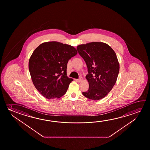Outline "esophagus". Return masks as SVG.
Returning <instances> with one entry per match:
<instances>
[{
  "label": "esophagus",
  "mask_w": 150,
  "mask_h": 150,
  "mask_svg": "<svg viewBox=\"0 0 150 150\" xmlns=\"http://www.w3.org/2000/svg\"><path fill=\"white\" fill-rule=\"evenodd\" d=\"M82 80H83V78H82L81 77H80L79 79H77L76 81H79V82H81V81H82Z\"/></svg>",
  "instance_id": "34e87169"
}]
</instances>
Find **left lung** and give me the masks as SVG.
<instances>
[{"label": "left lung", "instance_id": "8db88e82", "mask_svg": "<svg viewBox=\"0 0 150 150\" xmlns=\"http://www.w3.org/2000/svg\"><path fill=\"white\" fill-rule=\"evenodd\" d=\"M77 50L85 61L88 71L86 78L89 89L83 95L93 100L103 99L112 89L120 71L115 51L101 42L81 45Z\"/></svg>", "mask_w": 150, "mask_h": 150}]
</instances>
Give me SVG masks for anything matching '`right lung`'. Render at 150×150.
Instances as JSON below:
<instances>
[{
  "instance_id": "obj_1",
  "label": "right lung",
  "mask_w": 150,
  "mask_h": 150,
  "mask_svg": "<svg viewBox=\"0 0 150 150\" xmlns=\"http://www.w3.org/2000/svg\"><path fill=\"white\" fill-rule=\"evenodd\" d=\"M77 53L74 47L57 42H44L34 51L28 68L33 84L42 96L53 99L65 94L73 81L67 76V63Z\"/></svg>"
}]
</instances>
